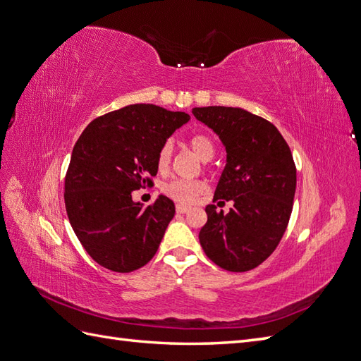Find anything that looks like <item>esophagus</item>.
Segmentation results:
<instances>
[{"label": "esophagus", "instance_id": "esophagus-1", "mask_svg": "<svg viewBox=\"0 0 361 361\" xmlns=\"http://www.w3.org/2000/svg\"><path fill=\"white\" fill-rule=\"evenodd\" d=\"M177 212L178 214H186V212H189L190 211V206H186V204H177Z\"/></svg>", "mask_w": 361, "mask_h": 361}]
</instances>
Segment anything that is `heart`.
<instances>
[{"instance_id":"b5f03b06","label":"heart","mask_w":361,"mask_h":361,"mask_svg":"<svg viewBox=\"0 0 361 361\" xmlns=\"http://www.w3.org/2000/svg\"><path fill=\"white\" fill-rule=\"evenodd\" d=\"M189 146L194 152L201 158L203 161L211 160L215 154V145L214 140L206 135V133H194L189 138ZM172 160V146L169 141H164L157 152V169L158 172L166 173L171 167ZM164 194L171 197L172 200L178 201V203H192L195 201L203 192L206 190V183L200 180H172L164 184Z\"/></svg>"}]
</instances>
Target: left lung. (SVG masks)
I'll use <instances>...</instances> for the list:
<instances>
[{
    "label": "left lung",
    "mask_w": 361,
    "mask_h": 361,
    "mask_svg": "<svg viewBox=\"0 0 361 361\" xmlns=\"http://www.w3.org/2000/svg\"><path fill=\"white\" fill-rule=\"evenodd\" d=\"M192 114L228 152L214 201H233L229 214L206 207L200 245L221 269L250 271L271 257L286 232L297 186L294 158L279 129L245 109L209 106Z\"/></svg>",
    "instance_id": "1"
}]
</instances>
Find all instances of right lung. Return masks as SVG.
<instances>
[{"instance_id": "obj_1", "label": "right lung", "mask_w": 361, "mask_h": 361, "mask_svg": "<svg viewBox=\"0 0 361 361\" xmlns=\"http://www.w3.org/2000/svg\"><path fill=\"white\" fill-rule=\"evenodd\" d=\"M186 112L130 104L98 116L75 142L64 180V203L75 235L94 262L128 274L157 254L175 215L164 195L142 207L132 192L152 186L157 152Z\"/></svg>"}]
</instances>
